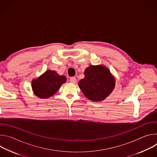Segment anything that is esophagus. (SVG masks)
Segmentation results:
<instances>
[{
	"mask_svg": "<svg viewBox=\"0 0 157 157\" xmlns=\"http://www.w3.org/2000/svg\"><path fill=\"white\" fill-rule=\"evenodd\" d=\"M70 81L71 82L75 84V83L76 82V79L75 77H71V78H70Z\"/></svg>",
	"mask_w": 157,
	"mask_h": 157,
	"instance_id": "34e87169",
	"label": "esophagus"
}]
</instances>
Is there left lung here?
I'll list each match as a JSON object with an SVG mask.
<instances>
[{
    "label": "left lung",
    "mask_w": 157,
    "mask_h": 157,
    "mask_svg": "<svg viewBox=\"0 0 157 157\" xmlns=\"http://www.w3.org/2000/svg\"><path fill=\"white\" fill-rule=\"evenodd\" d=\"M84 76L79 81V87L89 99L102 101L113 91L115 80L106 67L89 66L84 71Z\"/></svg>",
    "instance_id": "1"
}]
</instances>
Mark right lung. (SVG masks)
<instances>
[{
	"mask_svg": "<svg viewBox=\"0 0 157 157\" xmlns=\"http://www.w3.org/2000/svg\"><path fill=\"white\" fill-rule=\"evenodd\" d=\"M66 81L64 76H59L55 71L48 70L38 78L33 80L32 86L36 96L48 98L56 93Z\"/></svg>",
	"mask_w": 157,
	"mask_h": 157,
	"instance_id": "obj_1",
	"label": "right lung"
}]
</instances>
